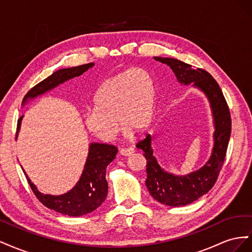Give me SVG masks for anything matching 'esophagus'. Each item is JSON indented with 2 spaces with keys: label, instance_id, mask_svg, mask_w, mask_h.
Masks as SVG:
<instances>
[{
  "label": "esophagus",
  "instance_id": "obj_1",
  "mask_svg": "<svg viewBox=\"0 0 252 252\" xmlns=\"http://www.w3.org/2000/svg\"><path fill=\"white\" fill-rule=\"evenodd\" d=\"M134 152V148L133 147H127V148H121L120 149V154L122 156H125V157H128L132 155Z\"/></svg>",
  "mask_w": 252,
  "mask_h": 252
}]
</instances>
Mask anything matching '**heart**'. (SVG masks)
<instances>
[{"mask_svg":"<svg viewBox=\"0 0 252 252\" xmlns=\"http://www.w3.org/2000/svg\"><path fill=\"white\" fill-rule=\"evenodd\" d=\"M156 89L150 72L134 67L105 80L94 96V107L84 113V123L97 139L112 141L119 131V122L143 131L154 117Z\"/></svg>","mask_w":252,"mask_h":252,"instance_id":"b5f03b06","label":"heart"}]
</instances>
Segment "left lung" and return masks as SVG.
Segmentation results:
<instances>
[{
    "instance_id": "left-lung-1",
    "label": "left lung",
    "mask_w": 252,
    "mask_h": 252,
    "mask_svg": "<svg viewBox=\"0 0 252 252\" xmlns=\"http://www.w3.org/2000/svg\"><path fill=\"white\" fill-rule=\"evenodd\" d=\"M156 61L168 65L179 82L200 88L207 95L215 119V146L209 161L200 170L184 177H178L164 171L154 157L151 148V136L140 141L136 147L144 151L146 158L147 179L145 181L149 193L155 200L171 207L185 206L207 193L216 184L220 169L224 165L226 151L231 133V117L229 107L219 84L212 75L202 68H192L191 65L172 58L155 57Z\"/></svg>"
}]
</instances>
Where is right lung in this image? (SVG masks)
I'll return each instance as SVG.
<instances>
[{"label": "right lung", "mask_w": 252, "mask_h": 252, "mask_svg": "<svg viewBox=\"0 0 252 252\" xmlns=\"http://www.w3.org/2000/svg\"><path fill=\"white\" fill-rule=\"evenodd\" d=\"M94 64L89 63L71 68H64L52 73L30 89L24 96L23 103L28 98H33L46 91L57 87L67 80L79 77ZM23 116L18 120L17 134L21 126ZM118 148L113 145L93 143L89 146V154L85 167L79 182L70 191L62 195L43 194L37 191L36 187L26 175L28 184L33 193L45 207L69 217H81L93 212L105 201L108 192V184L106 181V168L116 158Z\"/></svg>", "instance_id": "1"}]
</instances>
